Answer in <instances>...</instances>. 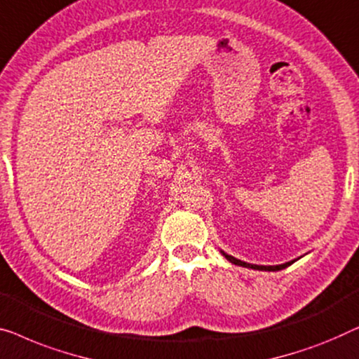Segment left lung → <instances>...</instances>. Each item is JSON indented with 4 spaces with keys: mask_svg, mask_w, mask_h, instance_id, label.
Masks as SVG:
<instances>
[{
    "mask_svg": "<svg viewBox=\"0 0 359 359\" xmlns=\"http://www.w3.org/2000/svg\"><path fill=\"white\" fill-rule=\"evenodd\" d=\"M223 255L226 257V259H228L231 264H234V265H239V266H247V269H254V270H265V271H278V270H283V269H286V266H290L292 262H286V264H283V265H273V266H265V265H252V264H245V262H242V260H237V259H234V257L232 255H228V254H224L223 252Z\"/></svg>",
    "mask_w": 359,
    "mask_h": 359,
    "instance_id": "8db88e82",
    "label": "left lung"
}]
</instances>
